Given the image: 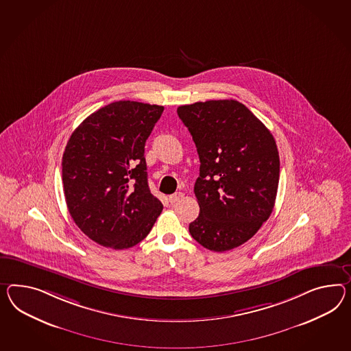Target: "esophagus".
Masks as SVG:
<instances>
[{
  "label": "esophagus",
  "mask_w": 351,
  "mask_h": 351,
  "mask_svg": "<svg viewBox=\"0 0 351 351\" xmlns=\"http://www.w3.org/2000/svg\"><path fill=\"white\" fill-rule=\"evenodd\" d=\"M183 196H184V195H183L182 192H176V193H173V195L169 196V202H171V204H176V202H178L180 199H182Z\"/></svg>",
  "instance_id": "1"
}]
</instances>
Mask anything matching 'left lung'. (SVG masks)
<instances>
[{"mask_svg": "<svg viewBox=\"0 0 351 351\" xmlns=\"http://www.w3.org/2000/svg\"><path fill=\"white\" fill-rule=\"evenodd\" d=\"M177 113L199 158L195 183L199 215L189 233L210 251L233 250L251 239L272 213L280 177L275 138L237 100L197 101L180 106Z\"/></svg>", "mask_w": 351, "mask_h": 351, "instance_id": "8db88e82", "label": "left lung"}]
</instances>
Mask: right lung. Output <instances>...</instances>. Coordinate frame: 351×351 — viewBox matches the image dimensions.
<instances>
[{
  "label": "right lung",
  "mask_w": 351,
  "mask_h": 351,
  "mask_svg": "<svg viewBox=\"0 0 351 351\" xmlns=\"http://www.w3.org/2000/svg\"><path fill=\"white\" fill-rule=\"evenodd\" d=\"M164 107L119 100L82 121L62 156L63 191L91 241L127 250L150 233L162 202L147 184L145 143Z\"/></svg>",
  "instance_id": "obj_1"
}]
</instances>
